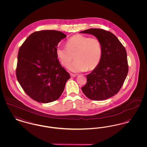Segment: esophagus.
Returning <instances> with one entry per match:
<instances>
[{"label": "esophagus", "mask_w": 147, "mask_h": 147, "mask_svg": "<svg viewBox=\"0 0 147 147\" xmlns=\"http://www.w3.org/2000/svg\"><path fill=\"white\" fill-rule=\"evenodd\" d=\"M70 75L71 77H76L77 76L76 74H72V73H70Z\"/></svg>", "instance_id": "esophagus-1"}]
</instances>
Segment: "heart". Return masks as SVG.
I'll return each mask as SVG.
<instances>
[{
  "label": "heart",
  "instance_id": "b5f03b06",
  "mask_svg": "<svg viewBox=\"0 0 147 147\" xmlns=\"http://www.w3.org/2000/svg\"><path fill=\"white\" fill-rule=\"evenodd\" d=\"M67 47H58L56 55L61 63L67 67L74 56L76 61L69 67L75 73L94 69L100 63L102 55L101 44L97 37L77 34L66 43Z\"/></svg>",
  "mask_w": 147,
  "mask_h": 147
}]
</instances>
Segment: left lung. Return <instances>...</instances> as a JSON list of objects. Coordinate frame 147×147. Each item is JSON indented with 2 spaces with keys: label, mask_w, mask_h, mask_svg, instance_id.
<instances>
[{
  "label": "left lung",
  "mask_w": 147,
  "mask_h": 147,
  "mask_svg": "<svg viewBox=\"0 0 147 147\" xmlns=\"http://www.w3.org/2000/svg\"><path fill=\"white\" fill-rule=\"evenodd\" d=\"M98 38L102 55L98 66L86 76L82 88L85 95L92 100H105L115 95L122 88L128 71L127 52L117 37L110 31L90 28L81 31Z\"/></svg>",
  "instance_id": "1"
}]
</instances>
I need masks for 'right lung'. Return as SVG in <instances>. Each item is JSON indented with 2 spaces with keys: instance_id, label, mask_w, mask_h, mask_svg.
<instances>
[{
  "instance_id": "add662e5",
  "label": "right lung",
  "mask_w": 147,
  "mask_h": 147,
  "mask_svg": "<svg viewBox=\"0 0 147 147\" xmlns=\"http://www.w3.org/2000/svg\"><path fill=\"white\" fill-rule=\"evenodd\" d=\"M65 37L63 32L56 30L36 31L19 49L17 79L26 94L38 102L57 100L70 79L56 55L58 43Z\"/></svg>"
}]
</instances>
